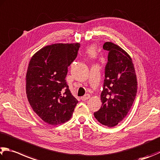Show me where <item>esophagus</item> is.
I'll list each match as a JSON object with an SVG mask.
<instances>
[{
	"mask_svg": "<svg viewBox=\"0 0 160 160\" xmlns=\"http://www.w3.org/2000/svg\"><path fill=\"white\" fill-rule=\"evenodd\" d=\"M90 98V95L89 94H87L85 96H83V97H81V100L82 101H87L88 99Z\"/></svg>",
	"mask_w": 160,
	"mask_h": 160,
	"instance_id": "1",
	"label": "esophagus"
}]
</instances>
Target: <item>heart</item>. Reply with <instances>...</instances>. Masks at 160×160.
<instances>
[{
    "label": "heart",
    "instance_id": "1",
    "mask_svg": "<svg viewBox=\"0 0 160 160\" xmlns=\"http://www.w3.org/2000/svg\"><path fill=\"white\" fill-rule=\"evenodd\" d=\"M89 53L91 54V55H94V54H95V50H94V49L93 48H89Z\"/></svg>",
    "mask_w": 160,
    "mask_h": 160
}]
</instances>
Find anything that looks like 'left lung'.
Wrapping results in <instances>:
<instances>
[{
  "instance_id": "8db88e82",
  "label": "left lung",
  "mask_w": 160,
  "mask_h": 160,
  "mask_svg": "<svg viewBox=\"0 0 160 160\" xmlns=\"http://www.w3.org/2000/svg\"><path fill=\"white\" fill-rule=\"evenodd\" d=\"M103 48L108 54L101 94L102 106L94 115L101 124L114 127L132 108L137 92V80L132 60L125 51L110 42L104 43Z\"/></svg>"
}]
</instances>
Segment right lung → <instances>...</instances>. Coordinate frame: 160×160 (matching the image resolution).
<instances>
[{"instance_id":"add662e5","label":"right lung","mask_w":160,"mask_h":160,"mask_svg":"<svg viewBox=\"0 0 160 160\" xmlns=\"http://www.w3.org/2000/svg\"><path fill=\"white\" fill-rule=\"evenodd\" d=\"M80 47V43L48 45L30 60L26 76L28 101L33 111L52 125L70 120L78 103L68 88L66 76Z\"/></svg>"}]
</instances>
